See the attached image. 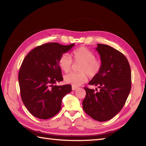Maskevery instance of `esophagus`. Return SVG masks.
Segmentation results:
<instances>
[{
	"label": "esophagus",
	"mask_w": 146,
	"mask_h": 146,
	"mask_svg": "<svg viewBox=\"0 0 146 146\" xmlns=\"http://www.w3.org/2000/svg\"><path fill=\"white\" fill-rule=\"evenodd\" d=\"M76 89H78V87H76V86H72V90H76Z\"/></svg>",
	"instance_id": "esophagus-1"
}]
</instances>
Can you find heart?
<instances>
[{
	"label": "heart",
	"mask_w": 146,
	"mask_h": 146,
	"mask_svg": "<svg viewBox=\"0 0 146 146\" xmlns=\"http://www.w3.org/2000/svg\"><path fill=\"white\" fill-rule=\"evenodd\" d=\"M72 56L75 63H80L78 71L80 73H70L65 75V83L72 86H79L87 82L88 75L94 78L98 75L102 68L101 62L95 59V54L85 47H80L74 50ZM61 69L64 72L68 73L71 70L73 64V60L67 54H62L58 61Z\"/></svg>",
	"instance_id": "b5f03b06"
}]
</instances>
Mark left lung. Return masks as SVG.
<instances>
[{
    "label": "left lung",
    "instance_id": "1",
    "mask_svg": "<svg viewBox=\"0 0 146 146\" xmlns=\"http://www.w3.org/2000/svg\"><path fill=\"white\" fill-rule=\"evenodd\" d=\"M96 50L100 56L102 68L88 84L98 86L100 90L84 88L83 108L92 119L105 122L115 116L124 105L131 89V70L127 59L117 49L97 44Z\"/></svg>",
    "mask_w": 146,
    "mask_h": 146
}]
</instances>
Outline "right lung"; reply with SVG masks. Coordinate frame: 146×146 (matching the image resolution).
<instances>
[{
    "label": "right lung",
    "instance_id": "obj_1",
    "mask_svg": "<svg viewBox=\"0 0 146 146\" xmlns=\"http://www.w3.org/2000/svg\"><path fill=\"white\" fill-rule=\"evenodd\" d=\"M74 45L46 43L33 49L24 59L18 76L21 96L33 116L48 119L61 110L62 99L71 92V85H54L63 80L58 61Z\"/></svg>",
    "mask_w": 146,
    "mask_h": 146
}]
</instances>
